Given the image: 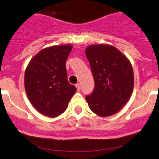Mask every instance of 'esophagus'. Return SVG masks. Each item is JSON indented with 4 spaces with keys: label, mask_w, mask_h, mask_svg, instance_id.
Returning a JSON list of instances; mask_svg holds the SVG:
<instances>
[{
    "label": "esophagus",
    "mask_w": 159,
    "mask_h": 159,
    "mask_svg": "<svg viewBox=\"0 0 159 159\" xmlns=\"http://www.w3.org/2000/svg\"><path fill=\"white\" fill-rule=\"evenodd\" d=\"M76 88H77V89H78V91L81 89V84H80V83H78V84H76Z\"/></svg>",
    "instance_id": "1"
}]
</instances>
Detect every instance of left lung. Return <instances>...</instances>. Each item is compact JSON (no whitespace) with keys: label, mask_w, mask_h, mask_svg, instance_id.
Segmentation results:
<instances>
[{"label":"left lung","mask_w":159,"mask_h":159,"mask_svg":"<svg viewBox=\"0 0 159 159\" xmlns=\"http://www.w3.org/2000/svg\"><path fill=\"white\" fill-rule=\"evenodd\" d=\"M85 54L95 81V89L85 98L94 113L102 117L114 115L128 102L134 89L133 67L127 57L115 47L96 44Z\"/></svg>","instance_id":"8db88e82"}]
</instances>
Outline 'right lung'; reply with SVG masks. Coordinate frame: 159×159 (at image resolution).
I'll list each match as a JSON object with an SVG mask.
<instances>
[{
	"label": "right lung",
	"mask_w": 159,
	"mask_h": 159,
	"mask_svg": "<svg viewBox=\"0 0 159 159\" xmlns=\"http://www.w3.org/2000/svg\"><path fill=\"white\" fill-rule=\"evenodd\" d=\"M70 44L43 49L30 61L25 73V89L31 104L40 113L57 117L67 109L77 89L67 80L66 61Z\"/></svg>",
	"instance_id": "obj_1"
}]
</instances>
